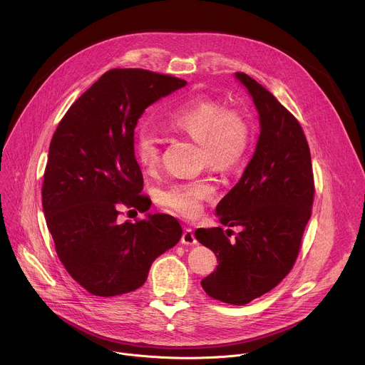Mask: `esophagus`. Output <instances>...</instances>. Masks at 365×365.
I'll use <instances>...</instances> for the list:
<instances>
[{
	"label": "esophagus",
	"instance_id": "34e87169",
	"mask_svg": "<svg viewBox=\"0 0 365 365\" xmlns=\"http://www.w3.org/2000/svg\"><path fill=\"white\" fill-rule=\"evenodd\" d=\"M182 244H185V245H195L197 241H196V238H195V234H193V231L190 230V228H186L185 231H183V235H182Z\"/></svg>",
	"mask_w": 365,
	"mask_h": 365
}]
</instances>
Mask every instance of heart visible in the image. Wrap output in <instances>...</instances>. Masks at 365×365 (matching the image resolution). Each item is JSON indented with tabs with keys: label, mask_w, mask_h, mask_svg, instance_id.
<instances>
[{
	"label": "heart",
	"mask_w": 365,
	"mask_h": 365,
	"mask_svg": "<svg viewBox=\"0 0 365 365\" xmlns=\"http://www.w3.org/2000/svg\"><path fill=\"white\" fill-rule=\"evenodd\" d=\"M163 124L196 141L200 147V163L221 172L234 169L244 159L251 140V125L242 111L224 108L218 101L203 96L178 103L166 114ZM133 150L144 170L151 172L159 166L160 141L148 130L135 131ZM214 195L215 186L211 180L199 178L168 186L160 192L159 200L166 210L185 218H193L202 212L203 202Z\"/></svg>",
	"instance_id": "b5f03b06"
}]
</instances>
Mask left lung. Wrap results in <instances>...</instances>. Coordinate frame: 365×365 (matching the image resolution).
Segmentation results:
<instances>
[{"label": "left lung", "mask_w": 365, "mask_h": 365, "mask_svg": "<svg viewBox=\"0 0 365 365\" xmlns=\"http://www.w3.org/2000/svg\"><path fill=\"white\" fill-rule=\"evenodd\" d=\"M258 113L255 151L238 183L220 200L215 214L232 231L197 228L196 240L211 248L218 267L200 284L207 296L247 304L276 287L292 270L314 205L310 151L297 120L263 85L242 72Z\"/></svg>", "instance_id": "left-lung-1"}]
</instances>
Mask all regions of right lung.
<instances>
[{
    "mask_svg": "<svg viewBox=\"0 0 365 365\" xmlns=\"http://www.w3.org/2000/svg\"><path fill=\"white\" fill-rule=\"evenodd\" d=\"M186 81L144 69L103 73L68 110L50 141L41 202L68 273L89 293L118 296L144 284L151 263L182 237L176 218L118 222L120 206L148 211L133 150L147 107Z\"/></svg>",
    "mask_w": 365,
    "mask_h": 365,
    "instance_id": "add662e5",
    "label": "right lung"
}]
</instances>
